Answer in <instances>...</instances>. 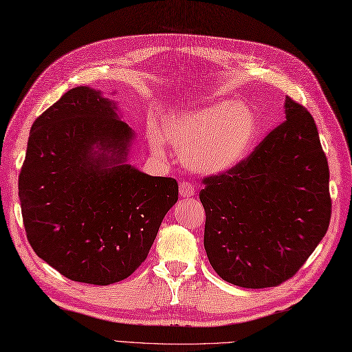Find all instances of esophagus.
Listing matches in <instances>:
<instances>
[{
    "label": "esophagus",
    "instance_id": "1",
    "mask_svg": "<svg viewBox=\"0 0 352 352\" xmlns=\"http://www.w3.org/2000/svg\"><path fill=\"white\" fill-rule=\"evenodd\" d=\"M179 194H181L182 199H190V197L195 195V188L190 182H182L179 185Z\"/></svg>",
    "mask_w": 352,
    "mask_h": 352
}]
</instances>
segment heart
I'll list each match as a JSON object with an SVG mask.
<instances>
[{
  "instance_id": "b5f03b06",
  "label": "heart",
  "mask_w": 352,
  "mask_h": 352,
  "mask_svg": "<svg viewBox=\"0 0 352 352\" xmlns=\"http://www.w3.org/2000/svg\"><path fill=\"white\" fill-rule=\"evenodd\" d=\"M258 118L245 102L221 100L197 109L171 111L160 131L149 126V148L164 157V142L181 152L188 168L201 175L233 170L252 152L258 139Z\"/></svg>"
}]
</instances>
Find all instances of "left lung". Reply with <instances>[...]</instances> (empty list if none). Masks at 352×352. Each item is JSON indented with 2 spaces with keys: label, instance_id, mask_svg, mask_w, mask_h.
<instances>
[{
  "label": "left lung",
  "instance_id": "8db88e82",
  "mask_svg": "<svg viewBox=\"0 0 352 352\" xmlns=\"http://www.w3.org/2000/svg\"><path fill=\"white\" fill-rule=\"evenodd\" d=\"M285 121L233 170L206 177L204 250L237 287H276L293 278L327 233L329 164L314 118L285 98Z\"/></svg>",
  "mask_w": 352,
  "mask_h": 352
}]
</instances>
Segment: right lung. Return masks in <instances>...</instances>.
Wrapping results in <instances>:
<instances>
[{"mask_svg":"<svg viewBox=\"0 0 352 352\" xmlns=\"http://www.w3.org/2000/svg\"><path fill=\"white\" fill-rule=\"evenodd\" d=\"M134 131L101 91H67L32 124L19 175L28 242L65 278L109 285L146 260L175 179L128 164Z\"/></svg>","mask_w":352,"mask_h":352,"instance_id":"1","label":"right lung"}]
</instances>
